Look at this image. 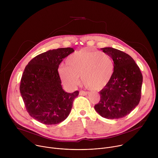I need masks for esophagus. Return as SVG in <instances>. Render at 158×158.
I'll return each mask as SVG.
<instances>
[{"label": "esophagus", "mask_w": 158, "mask_h": 158, "mask_svg": "<svg viewBox=\"0 0 158 158\" xmlns=\"http://www.w3.org/2000/svg\"><path fill=\"white\" fill-rule=\"evenodd\" d=\"M88 93H88L87 91H81L79 92V94H80L81 96H85V95H87Z\"/></svg>", "instance_id": "1"}]
</instances>
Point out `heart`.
<instances>
[{
  "instance_id": "heart-1",
  "label": "heart",
  "mask_w": 158,
  "mask_h": 158,
  "mask_svg": "<svg viewBox=\"0 0 158 158\" xmlns=\"http://www.w3.org/2000/svg\"><path fill=\"white\" fill-rule=\"evenodd\" d=\"M65 65L59 69L62 82L70 87L77 84L81 76L82 82L95 90L104 87L113 74L114 65L111 57L103 52L87 48L76 51L67 57Z\"/></svg>"
}]
</instances>
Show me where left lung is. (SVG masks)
<instances>
[{"mask_svg": "<svg viewBox=\"0 0 158 158\" xmlns=\"http://www.w3.org/2000/svg\"><path fill=\"white\" fill-rule=\"evenodd\" d=\"M101 49L113 60L114 71L110 81L99 92L101 99L94 109L104 118L120 119L139 104L143 75L138 65L127 54L112 48Z\"/></svg>", "mask_w": 158, "mask_h": 158, "instance_id": "1", "label": "left lung"}]
</instances>
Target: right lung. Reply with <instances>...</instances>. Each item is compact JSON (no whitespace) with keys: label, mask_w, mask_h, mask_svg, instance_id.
Wrapping results in <instances>:
<instances>
[{"label":"right lung","mask_w":158,"mask_h":158,"mask_svg":"<svg viewBox=\"0 0 158 158\" xmlns=\"http://www.w3.org/2000/svg\"><path fill=\"white\" fill-rule=\"evenodd\" d=\"M73 48L49 50L34 57L26 65L20 80V93L29 115L48 125L57 124L69 116L79 91L65 92L58 73L63 59Z\"/></svg>","instance_id":"1"}]
</instances>
